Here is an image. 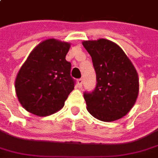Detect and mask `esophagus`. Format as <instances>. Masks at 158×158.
I'll use <instances>...</instances> for the list:
<instances>
[{
  "instance_id": "1",
  "label": "esophagus",
  "mask_w": 158,
  "mask_h": 158,
  "mask_svg": "<svg viewBox=\"0 0 158 158\" xmlns=\"http://www.w3.org/2000/svg\"><path fill=\"white\" fill-rule=\"evenodd\" d=\"M77 86H78V88H81V86H82V79L80 78V79H77Z\"/></svg>"
}]
</instances>
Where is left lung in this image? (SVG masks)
<instances>
[{
  "instance_id": "1",
  "label": "left lung",
  "mask_w": 158,
  "mask_h": 158,
  "mask_svg": "<svg viewBox=\"0 0 158 158\" xmlns=\"http://www.w3.org/2000/svg\"><path fill=\"white\" fill-rule=\"evenodd\" d=\"M83 46L92 57L96 87L84 93L87 109L99 120L110 122L127 115L139 95V76L118 44L105 39L87 40Z\"/></svg>"
}]
</instances>
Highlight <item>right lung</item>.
<instances>
[{"label":"right lung","instance_id":"obj_1","mask_svg":"<svg viewBox=\"0 0 158 158\" xmlns=\"http://www.w3.org/2000/svg\"><path fill=\"white\" fill-rule=\"evenodd\" d=\"M70 44L55 39L41 42L29 54L15 79L19 103L40 117L55 114L64 106L74 89L71 64L65 57Z\"/></svg>","mask_w":158,"mask_h":158}]
</instances>
